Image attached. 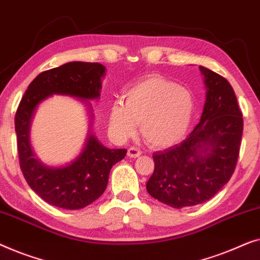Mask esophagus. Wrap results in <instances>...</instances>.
I'll return each instance as SVG.
<instances>
[{
	"instance_id": "obj_1",
	"label": "esophagus",
	"mask_w": 260,
	"mask_h": 260,
	"mask_svg": "<svg viewBox=\"0 0 260 260\" xmlns=\"http://www.w3.org/2000/svg\"><path fill=\"white\" fill-rule=\"evenodd\" d=\"M127 155L129 158H138V156L141 155V151L138 147H129L128 151H127Z\"/></svg>"
}]
</instances>
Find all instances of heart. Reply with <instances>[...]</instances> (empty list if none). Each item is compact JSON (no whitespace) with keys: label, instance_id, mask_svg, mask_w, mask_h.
I'll use <instances>...</instances> for the list:
<instances>
[{"label":"heart","instance_id":"heart-1","mask_svg":"<svg viewBox=\"0 0 260 260\" xmlns=\"http://www.w3.org/2000/svg\"><path fill=\"white\" fill-rule=\"evenodd\" d=\"M193 112L191 90L154 75L127 90L122 105H113L109 127L118 138L127 139L140 125V133L148 145L170 147L185 137Z\"/></svg>","mask_w":260,"mask_h":260}]
</instances>
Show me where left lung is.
I'll return each instance as SVG.
<instances>
[{
	"mask_svg": "<svg viewBox=\"0 0 260 260\" xmlns=\"http://www.w3.org/2000/svg\"><path fill=\"white\" fill-rule=\"evenodd\" d=\"M199 68L207 89L200 122L180 144L153 154L154 172L146 184L153 198L174 208L214 197L239 156L244 121L235 90L221 75Z\"/></svg>",
	"mask_w": 260,
	"mask_h": 260,
	"instance_id": "obj_1",
	"label": "left lung"
}]
</instances>
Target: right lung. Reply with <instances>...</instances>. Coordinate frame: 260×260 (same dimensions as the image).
I'll return each instance as SVG.
<instances>
[{
  "instance_id": "add662e5",
  "label": "right lung",
  "mask_w": 260,
  "mask_h": 260,
  "mask_svg": "<svg viewBox=\"0 0 260 260\" xmlns=\"http://www.w3.org/2000/svg\"><path fill=\"white\" fill-rule=\"evenodd\" d=\"M105 72V66L96 62L75 61L40 73L28 86L16 111L15 131L22 173L36 194L56 207L80 210L95 202L107 187L111 168L125 158L127 149L105 147L89 134L82 152L71 164L46 166L35 158L29 142L32 115L38 106L53 94L80 100L99 99Z\"/></svg>"
}]
</instances>
